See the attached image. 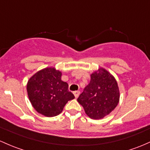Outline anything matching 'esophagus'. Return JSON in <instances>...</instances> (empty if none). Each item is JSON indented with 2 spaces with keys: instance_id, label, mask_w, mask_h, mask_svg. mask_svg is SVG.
<instances>
[{
  "instance_id": "1",
  "label": "esophagus",
  "mask_w": 150,
  "mask_h": 150,
  "mask_svg": "<svg viewBox=\"0 0 150 150\" xmlns=\"http://www.w3.org/2000/svg\"><path fill=\"white\" fill-rule=\"evenodd\" d=\"M73 94H74V96H75V98H78L80 95V92L79 91H75V92L73 93Z\"/></svg>"
}]
</instances>
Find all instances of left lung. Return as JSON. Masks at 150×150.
<instances>
[{"instance_id": "8db88e82", "label": "left lung", "mask_w": 150, "mask_h": 150, "mask_svg": "<svg viewBox=\"0 0 150 150\" xmlns=\"http://www.w3.org/2000/svg\"><path fill=\"white\" fill-rule=\"evenodd\" d=\"M119 89L114 77L103 68L91 75V81L79 96L78 101L92 119H103L117 106Z\"/></svg>"}]
</instances>
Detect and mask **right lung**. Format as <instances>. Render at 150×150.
Listing matches in <instances>:
<instances>
[{
	"instance_id": "right-lung-1",
	"label": "right lung",
	"mask_w": 150,
	"mask_h": 150,
	"mask_svg": "<svg viewBox=\"0 0 150 150\" xmlns=\"http://www.w3.org/2000/svg\"><path fill=\"white\" fill-rule=\"evenodd\" d=\"M61 77L60 71L46 67L29 78L26 86L28 96L38 113L47 117L57 116L68 100L75 98L68 91V84Z\"/></svg>"
}]
</instances>
